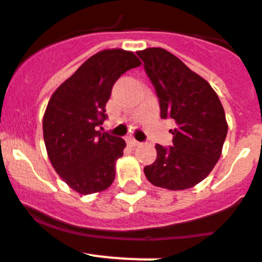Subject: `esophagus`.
Here are the masks:
<instances>
[{
  "instance_id": "esophagus-1",
  "label": "esophagus",
  "mask_w": 262,
  "mask_h": 262,
  "mask_svg": "<svg viewBox=\"0 0 262 262\" xmlns=\"http://www.w3.org/2000/svg\"><path fill=\"white\" fill-rule=\"evenodd\" d=\"M129 144L132 145V146H138V145H141V142L140 141H137V140H134V138H129Z\"/></svg>"
}]
</instances>
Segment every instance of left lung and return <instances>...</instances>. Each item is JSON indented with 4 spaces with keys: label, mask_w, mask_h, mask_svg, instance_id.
Masks as SVG:
<instances>
[{
    "label": "left lung",
    "mask_w": 262,
    "mask_h": 262,
    "mask_svg": "<svg viewBox=\"0 0 262 262\" xmlns=\"http://www.w3.org/2000/svg\"><path fill=\"white\" fill-rule=\"evenodd\" d=\"M137 55L153 84L161 118H172V145L157 144V159L145 166L150 183L167 190L198 185L219 161L228 125L219 97L203 77L165 49H146Z\"/></svg>",
    "instance_id": "1"
}]
</instances>
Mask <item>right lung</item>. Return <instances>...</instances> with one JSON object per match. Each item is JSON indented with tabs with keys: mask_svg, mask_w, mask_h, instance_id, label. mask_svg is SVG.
I'll list each match as a JSON object with an SVG mask.
<instances>
[{
	"mask_svg": "<svg viewBox=\"0 0 262 262\" xmlns=\"http://www.w3.org/2000/svg\"><path fill=\"white\" fill-rule=\"evenodd\" d=\"M141 64L133 52L104 50L87 59L54 92L43 117V138L55 171L80 194L112 185L125 141L101 132L113 84Z\"/></svg>",
	"mask_w": 262,
	"mask_h": 262,
	"instance_id": "add662e5",
	"label": "right lung"
}]
</instances>
